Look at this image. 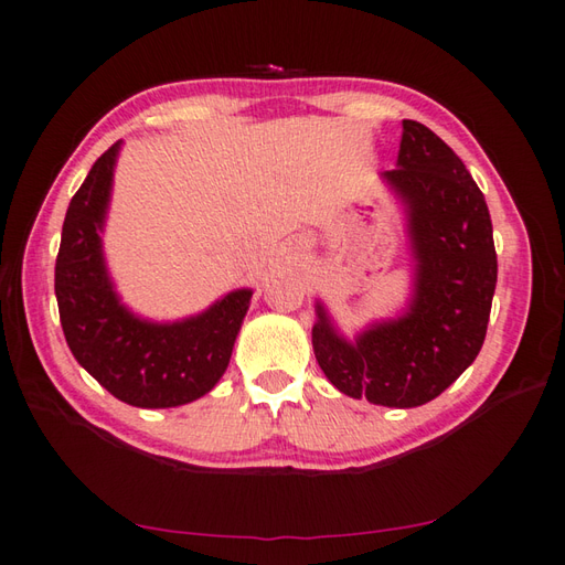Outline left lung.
I'll return each mask as SVG.
<instances>
[{
  "label": "left lung",
  "instance_id": "obj_1",
  "mask_svg": "<svg viewBox=\"0 0 565 565\" xmlns=\"http://www.w3.org/2000/svg\"><path fill=\"white\" fill-rule=\"evenodd\" d=\"M408 210L416 297L406 317L355 343L323 307L311 331L329 382L370 404L413 408L440 396L479 355L498 278L488 205L461 159L423 122L404 120L398 169L384 171Z\"/></svg>",
  "mask_w": 565,
  "mask_h": 565
}]
</instances>
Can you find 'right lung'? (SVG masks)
<instances>
[{
	"instance_id": "1",
	"label": "right lung",
	"mask_w": 565,
	"mask_h": 565,
	"mask_svg": "<svg viewBox=\"0 0 565 565\" xmlns=\"http://www.w3.org/2000/svg\"><path fill=\"white\" fill-rule=\"evenodd\" d=\"M120 142L96 159L74 193L55 263L60 323L79 365L130 406L171 408L207 394L230 365L250 290H236L205 315L147 323L125 309L104 266L102 236Z\"/></svg>"
}]
</instances>
